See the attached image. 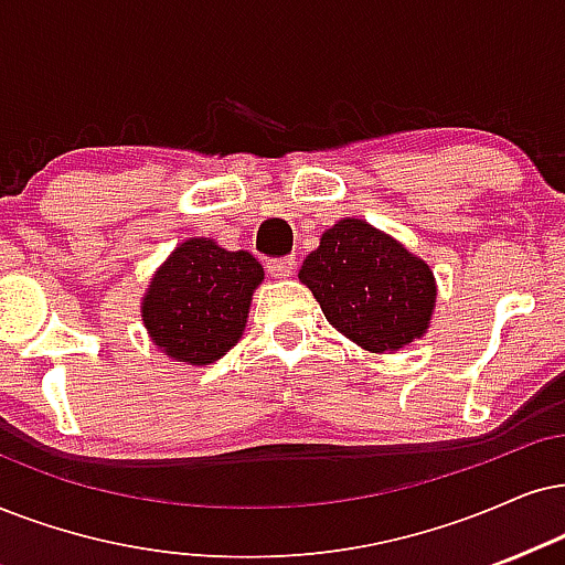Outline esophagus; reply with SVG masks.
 <instances>
[{
	"mask_svg": "<svg viewBox=\"0 0 565 565\" xmlns=\"http://www.w3.org/2000/svg\"><path fill=\"white\" fill-rule=\"evenodd\" d=\"M295 268H297L295 258H278V260L268 263V274L274 278H289L291 274H295Z\"/></svg>",
	"mask_w": 565,
	"mask_h": 565,
	"instance_id": "1",
	"label": "esophagus"
}]
</instances>
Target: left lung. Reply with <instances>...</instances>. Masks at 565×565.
<instances>
[{
  "mask_svg": "<svg viewBox=\"0 0 565 565\" xmlns=\"http://www.w3.org/2000/svg\"><path fill=\"white\" fill-rule=\"evenodd\" d=\"M299 281L335 331L373 354H394L423 339L438 299L433 268L362 218L326 230Z\"/></svg>",
  "mask_w": 565,
  "mask_h": 565,
  "instance_id": "obj_1",
  "label": "left lung"
}]
</instances>
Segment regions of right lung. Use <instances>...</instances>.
<instances>
[{
    "label": "right lung",
    "mask_w": 565,
    "mask_h": 565,
    "mask_svg": "<svg viewBox=\"0 0 565 565\" xmlns=\"http://www.w3.org/2000/svg\"><path fill=\"white\" fill-rule=\"evenodd\" d=\"M266 270L247 249L190 237L153 270L140 299L148 335L169 360L211 365L245 333L249 302Z\"/></svg>",
    "instance_id": "1"
}]
</instances>
